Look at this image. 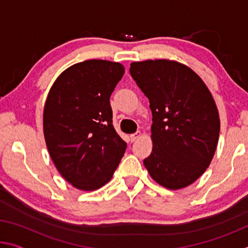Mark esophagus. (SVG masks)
Returning <instances> with one entry per match:
<instances>
[{
  "mask_svg": "<svg viewBox=\"0 0 248 248\" xmlns=\"http://www.w3.org/2000/svg\"><path fill=\"white\" fill-rule=\"evenodd\" d=\"M141 137V132L140 131H137L136 133H132L131 136H130V139H131V142L137 141L139 138Z\"/></svg>",
  "mask_w": 248,
  "mask_h": 248,
  "instance_id": "34e87169",
  "label": "esophagus"
}]
</instances>
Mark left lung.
<instances>
[{"label":"left lung","instance_id":"left-lung-1","mask_svg":"<svg viewBox=\"0 0 248 248\" xmlns=\"http://www.w3.org/2000/svg\"><path fill=\"white\" fill-rule=\"evenodd\" d=\"M130 74L149 98L153 116V150L144 166L165 188L189 186L216 152L220 118L215 99L202 79L178 62H133Z\"/></svg>","mask_w":248,"mask_h":248}]
</instances>
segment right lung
<instances>
[{"label":"right lung","instance_id":"right-lung-1","mask_svg":"<svg viewBox=\"0 0 248 248\" xmlns=\"http://www.w3.org/2000/svg\"><path fill=\"white\" fill-rule=\"evenodd\" d=\"M124 74L117 62L87 60L59 75L48 94L46 143L59 173L78 189L107 184L127 149L112 124L109 103Z\"/></svg>","mask_w":248,"mask_h":248}]
</instances>
